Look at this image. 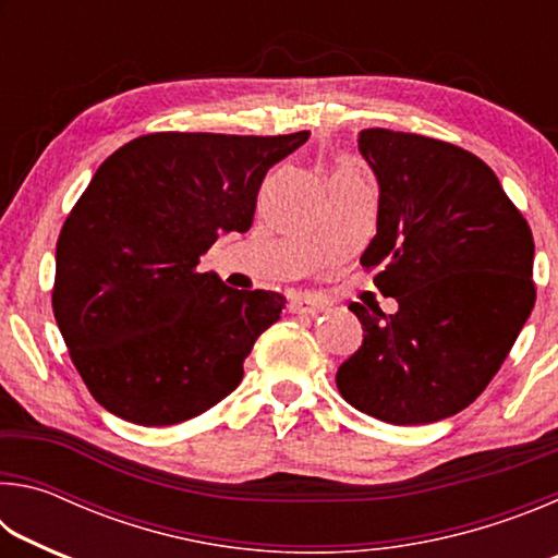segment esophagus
<instances>
[{"mask_svg": "<svg viewBox=\"0 0 558 558\" xmlns=\"http://www.w3.org/2000/svg\"><path fill=\"white\" fill-rule=\"evenodd\" d=\"M290 313L292 315H310V317H315L319 313H325V305H319V302L310 300V298H295V300H290Z\"/></svg>", "mask_w": 558, "mask_h": 558, "instance_id": "esophagus-1", "label": "esophagus"}]
</instances>
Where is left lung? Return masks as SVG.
<instances>
[{
	"instance_id": "8db88e82",
	"label": "left lung",
	"mask_w": 558,
	"mask_h": 558,
	"mask_svg": "<svg viewBox=\"0 0 558 558\" xmlns=\"http://www.w3.org/2000/svg\"><path fill=\"white\" fill-rule=\"evenodd\" d=\"M359 153L379 182L362 253L399 313L352 302L364 342L337 369L347 403L393 426L436 423L493 381L532 315L534 239L483 159L442 140L372 128Z\"/></svg>"
}]
</instances>
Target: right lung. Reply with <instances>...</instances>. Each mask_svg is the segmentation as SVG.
<instances>
[{"mask_svg": "<svg viewBox=\"0 0 558 558\" xmlns=\"http://www.w3.org/2000/svg\"><path fill=\"white\" fill-rule=\"evenodd\" d=\"M310 137L153 132L93 174L56 243L53 317L102 409L174 426L243 379L286 298L196 272L219 233H245L268 169Z\"/></svg>", "mask_w": 558, "mask_h": 558, "instance_id": "add662e5", "label": "right lung"}]
</instances>
